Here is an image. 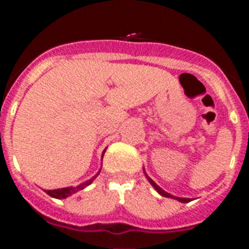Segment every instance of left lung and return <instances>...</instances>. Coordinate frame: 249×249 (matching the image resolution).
<instances>
[{
    "label": "left lung",
    "instance_id": "obj_1",
    "mask_svg": "<svg viewBox=\"0 0 249 249\" xmlns=\"http://www.w3.org/2000/svg\"><path fill=\"white\" fill-rule=\"evenodd\" d=\"M143 172H144V176H146V178H147V179H148L149 183L152 184V187H153V188H155V190L157 191V192L160 193V196H163V197H167V198L177 199L178 202H182V203H187V202H191V201H192V199H191V198H182V197H176V196H172V195H171V193L166 192V191L162 190V188H160V187L158 186V184L156 183V182L153 181V179H152L151 177H148V175H147V173H146V171H144V168H143Z\"/></svg>",
    "mask_w": 249,
    "mask_h": 249
}]
</instances>
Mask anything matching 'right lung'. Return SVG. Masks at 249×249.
I'll return each mask as SVG.
<instances>
[{
    "mask_svg": "<svg viewBox=\"0 0 249 249\" xmlns=\"http://www.w3.org/2000/svg\"><path fill=\"white\" fill-rule=\"evenodd\" d=\"M106 149H107V148H106ZM106 149L103 151V153H102V158H103V155H105ZM100 172H101V169L97 172V175H94L93 177L91 178V179L83 182V183L78 184V186H76V187H65V188H57V190H45V192L47 193L48 196H51L52 198H57V199L67 198V197H70V196L74 195V193L78 192V191L83 190V188H86L87 186H89V184H91L92 182L96 179V177L100 175Z\"/></svg>",
    "mask_w": 249,
    "mask_h": 249,
    "instance_id": "1",
    "label": "right lung"
}]
</instances>
